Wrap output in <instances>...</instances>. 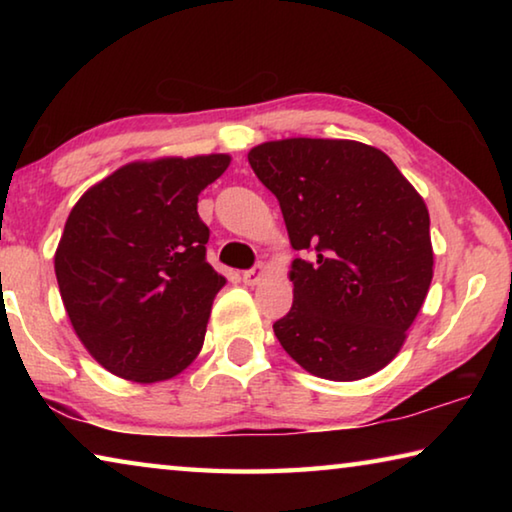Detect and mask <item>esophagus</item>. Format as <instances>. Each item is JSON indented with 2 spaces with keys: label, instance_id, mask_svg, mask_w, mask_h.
<instances>
[{
  "label": "esophagus",
  "instance_id": "1",
  "mask_svg": "<svg viewBox=\"0 0 512 512\" xmlns=\"http://www.w3.org/2000/svg\"><path fill=\"white\" fill-rule=\"evenodd\" d=\"M264 275H266V266L259 262L257 266L250 268V271H244V282L248 284V287H255V284L264 280Z\"/></svg>",
  "mask_w": 512,
  "mask_h": 512
}]
</instances>
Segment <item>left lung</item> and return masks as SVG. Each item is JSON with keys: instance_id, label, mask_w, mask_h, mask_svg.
Listing matches in <instances>:
<instances>
[{"instance_id": "1", "label": "left lung", "mask_w": 512, "mask_h": 512, "mask_svg": "<svg viewBox=\"0 0 512 512\" xmlns=\"http://www.w3.org/2000/svg\"><path fill=\"white\" fill-rule=\"evenodd\" d=\"M255 176L275 194L293 250V307L273 332L311 375L354 381L388 366L433 277L429 212L384 151L354 140L264 142Z\"/></svg>"}]
</instances>
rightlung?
Wrapping results in <instances>:
<instances>
[{"label": "right lung", "instance_id": "add662e5", "mask_svg": "<svg viewBox=\"0 0 512 512\" xmlns=\"http://www.w3.org/2000/svg\"><path fill=\"white\" fill-rule=\"evenodd\" d=\"M228 164L225 153L124 164L69 212L54 257L60 298L112 375L155 384L201 352L225 277L205 259L196 203Z\"/></svg>", "mask_w": 512, "mask_h": 512}]
</instances>
